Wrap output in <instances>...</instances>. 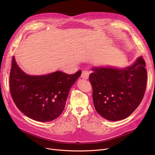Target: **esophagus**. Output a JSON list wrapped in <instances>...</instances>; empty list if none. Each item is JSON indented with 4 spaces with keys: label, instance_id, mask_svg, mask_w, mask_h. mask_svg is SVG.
I'll list each match as a JSON object with an SVG mask.
<instances>
[{
    "label": "esophagus",
    "instance_id": "obj_1",
    "mask_svg": "<svg viewBox=\"0 0 155 155\" xmlns=\"http://www.w3.org/2000/svg\"><path fill=\"white\" fill-rule=\"evenodd\" d=\"M89 71L87 70H84L82 71V75H81V77L84 78V79H88L89 77Z\"/></svg>",
    "mask_w": 155,
    "mask_h": 155
}]
</instances>
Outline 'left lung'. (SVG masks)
Segmentation results:
<instances>
[{"label": "left lung", "mask_w": 155, "mask_h": 155, "mask_svg": "<svg viewBox=\"0 0 155 155\" xmlns=\"http://www.w3.org/2000/svg\"><path fill=\"white\" fill-rule=\"evenodd\" d=\"M146 63L140 56L131 66L122 69L93 67L89 80L96 111L104 118L116 121L130 116L139 106L147 82Z\"/></svg>", "instance_id": "left-lung-1"}]
</instances>
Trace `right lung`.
<instances>
[{
	"instance_id": "1",
	"label": "right lung",
	"mask_w": 155,
	"mask_h": 155,
	"mask_svg": "<svg viewBox=\"0 0 155 155\" xmlns=\"http://www.w3.org/2000/svg\"><path fill=\"white\" fill-rule=\"evenodd\" d=\"M9 87L12 98L19 110L29 118L51 121L63 112L71 86L81 75L78 70L68 75L60 71L50 74H26L12 60Z\"/></svg>"
}]
</instances>
